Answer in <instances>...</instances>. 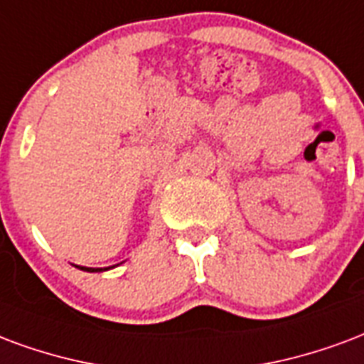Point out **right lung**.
I'll return each mask as SVG.
<instances>
[{"label": "right lung", "mask_w": 364, "mask_h": 364, "mask_svg": "<svg viewBox=\"0 0 364 364\" xmlns=\"http://www.w3.org/2000/svg\"><path fill=\"white\" fill-rule=\"evenodd\" d=\"M80 270H86V272H102V270H107V268H85V266H79Z\"/></svg>", "instance_id": "1"}]
</instances>
